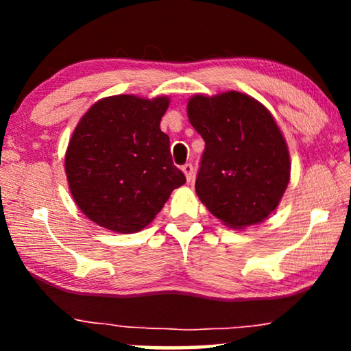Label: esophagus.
<instances>
[{
	"instance_id": "obj_1",
	"label": "esophagus",
	"mask_w": 351,
	"mask_h": 351,
	"mask_svg": "<svg viewBox=\"0 0 351 351\" xmlns=\"http://www.w3.org/2000/svg\"><path fill=\"white\" fill-rule=\"evenodd\" d=\"M182 171H184V174H185V177H186V180H193V165H191V162H186V165H184L182 166Z\"/></svg>"
}]
</instances>
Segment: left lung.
<instances>
[{
	"label": "left lung",
	"mask_w": 351,
	"mask_h": 351,
	"mask_svg": "<svg viewBox=\"0 0 351 351\" xmlns=\"http://www.w3.org/2000/svg\"><path fill=\"white\" fill-rule=\"evenodd\" d=\"M186 112L206 143L195 184L201 203L232 228L265 220L291 177L289 152L271 113L237 90L195 95Z\"/></svg>",
	"instance_id": "left-lung-1"
}]
</instances>
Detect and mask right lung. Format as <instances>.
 Returning a JSON list of instances; mask_svg holds the SVG:
<instances>
[{
	"mask_svg": "<svg viewBox=\"0 0 351 351\" xmlns=\"http://www.w3.org/2000/svg\"><path fill=\"white\" fill-rule=\"evenodd\" d=\"M169 99L113 95L80 119L65 155L75 203L88 219L117 233L145 228L185 184L160 129Z\"/></svg>",
	"mask_w": 351,
	"mask_h": 351,
	"instance_id": "add662e5",
	"label": "right lung"
}]
</instances>
